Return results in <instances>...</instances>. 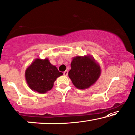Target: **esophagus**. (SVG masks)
I'll list each match as a JSON object with an SVG mask.
<instances>
[{
	"instance_id": "obj_1",
	"label": "esophagus",
	"mask_w": 135,
	"mask_h": 135,
	"mask_svg": "<svg viewBox=\"0 0 135 135\" xmlns=\"http://www.w3.org/2000/svg\"><path fill=\"white\" fill-rule=\"evenodd\" d=\"M63 74H64V75H65V76H67L68 75V71H65L63 73Z\"/></svg>"
}]
</instances>
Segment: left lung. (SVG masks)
Wrapping results in <instances>:
<instances>
[{
	"label": "left lung",
	"mask_w": 135,
	"mask_h": 135,
	"mask_svg": "<svg viewBox=\"0 0 135 135\" xmlns=\"http://www.w3.org/2000/svg\"><path fill=\"white\" fill-rule=\"evenodd\" d=\"M68 75L74 85L85 90L95 84L101 75V67L91 55L73 58Z\"/></svg>",
	"instance_id": "1"
}]
</instances>
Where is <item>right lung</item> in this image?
Here are the masks:
<instances>
[{"instance_id":"add662e5","label":"right lung","mask_w":135,"mask_h":135,"mask_svg":"<svg viewBox=\"0 0 135 135\" xmlns=\"http://www.w3.org/2000/svg\"><path fill=\"white\" fill-rule=\"evenodd\" d=\"M62 73L52 65L48 58H36L25 71L26 80L29 87L39 93H45L53 88L55 81Z\"/></svg>"}]
</instances>
